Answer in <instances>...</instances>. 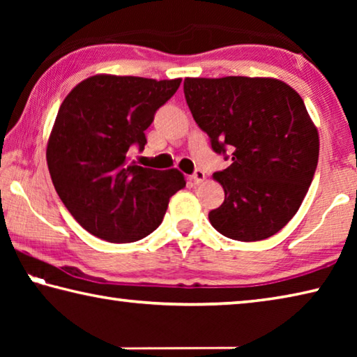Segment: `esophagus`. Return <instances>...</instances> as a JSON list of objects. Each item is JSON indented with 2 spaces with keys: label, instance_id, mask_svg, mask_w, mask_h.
Returning <instances> with one entry per match:
<instances>
[{
  "label": "esophagus",
  "instance_id": "1",
  "mask_svg": "<svg viewBox=\"0 0 357 357\" xmlns=\"http://www.w3.org/2000/svg\"><path fill=\"white\" fill-rule=\"evenodd\" d=\"M190 178H192V181H193V183H195V184H200V183H203L204 178H206V176H204V172H202V170H197L195 173L192 174Z\"/></svg>",
  "mask_w": 357,
  "mask_h": 357
}]
</instances>
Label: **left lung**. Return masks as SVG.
<instances>
[{"instance_id": "8db88e82", "label": "left lung", "mask_w": 357, "mask_h": 357, "mask_svg": "<svg viewBox=\"0 0 357 357\" xmlns=\"http://www.w3.org/2000/svg\"><path fill=\"white\" fill-rule=\"evenodd\" d=\"M198 128L233 164L214 173L225 202L209 213L223 236L261 241L298 213L312 184L319 137L301 96L277 78L222 77L184 80Z\"/></svg>"}]
</instances>
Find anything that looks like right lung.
Listing matches in <instances>:
<instances>
[{
  "label": "right lung",
  "instance_id": "add662e5",
  "mask_svg": "<svg viewBox=\"0 0 357 357\" xmlns=\"http://www.w3.org/2000/svg\"><path fill=\"white\" fill-rule=\"evenodd\" d=\"M179 84L181 78L99 74L63 100L47 143L48 172L64 206L94 236L143 239L162 223L170 197L185 187L176 168L160 172L130 160V148H144V130Z\"/></svg>",
  "mask_w": 357,
  "mask_h": 357
}]
</instances>
